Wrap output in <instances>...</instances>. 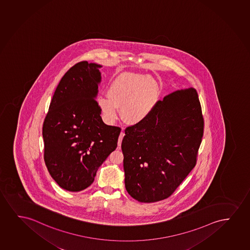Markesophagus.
<instances>
[{"label": "esophagus", "instance_id": "34e87169", "mask_svg": "<svg viewBox=\"0 0 250 250\" xmlns=\"http://www.w3.org/2000/svg\"><path fill=\"white\" fill-rule=\"evenodd\" d=\"M125 137V132H124L123 130L120 132V137H119V141H118V146L119 147H120V145H121V143H122V139H123V137Z\"/></svg>", "mask_w": 250, "mask_h": 250}]
</instances>
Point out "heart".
Here are the masks:
<instances>
[{"mask_svg":"<svg viewBox=\"0 0 250 250\" xmlns=\"http://www.w3.org/2000/svg\"><path fill=\"white\" fill-rule=\"evenodd\" d=\"M158 100L159 89L150 77L125 74L114 79L108 95L98 96L97 103L109 123L119 119V107H121L125 121L137 124L150 114Z\"/></svg>","mask_w":250,"mask_h":250,"instance_id":"b5f03b06","label":"heart"}]
</instances>
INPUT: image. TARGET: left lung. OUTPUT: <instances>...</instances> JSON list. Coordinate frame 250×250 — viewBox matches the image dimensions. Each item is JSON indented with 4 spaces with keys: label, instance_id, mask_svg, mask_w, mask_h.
<instances>
[{
    "label": "left lung",
    "instance_id": "obj_1",
    "mask_svg": "<svg viewBox=\"0 0 250 250\" xmlns=\"http://www.w3.org/2000/svg\"><path fill=\"white\" fill-rule=\"evenodd\" d=\"M125 132L127 192L140 202L168 198L197 161L204 119L196 89L177 90L159 100L144 121Z\"/></svg>",
    "mask_w": 250,
    "mask_h": 250
}]
</instances>
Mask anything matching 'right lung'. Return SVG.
Returning <instances> with one entry per match:
<instances>
[{"label":"right lung","mask_w":250,"mask_h":250,"mask_svg":"<svg viewBox=\"0 0 250 250\" xmlns=\"http://www.w3.org/2000/svg\"><path fill=\"white\" fill-rule=\"evenodd\" d=\"M101 65L83 61L65 72L55 89L42 125L44 161L60 187L81 191L115 150L120 127L107 125L96 99Z\"/></svg>","instance_id":"obj_1"}]
</instances>
